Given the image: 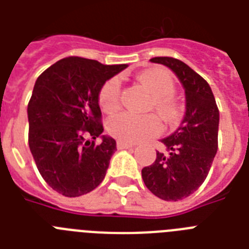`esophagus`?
<instances>
[{
	"label": "esophagus",
	"mask_w": 249,
	"mask_h": 249,
	"mask_svg": "<svg viewBox=\"0 0 249 249\" xmlns=\"http://www.w3.org/2000/svg\"><path fill=\"white\" fill-rule=\"evenodd\" d=\"M116 146L119 150H123V148H130L133 147L132 143H128V142H124V141H117Z\"/></svg>",
	"instance_id": "esophagus-1"
}]
</instances>
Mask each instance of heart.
Instances as JSON below:
<instances>
[{
	"label": "heart",
	"mask_w": 249,
	"mask_h": 249,
	"mask_svg": "<svg viewBox=\"0 0 249 249\" xmlns=\"http://www.w3.org/2000/svg\"><path fill=\"white\" fill-rule=\"evenodd\" d=\"M138 83L152 95L148 108L155 109L169 124L179 120L181 106L174 101L176 83L169 72L163 68H150L137 77ZM121 83L119 77H111L99 89L98 102L105 112L112 113L120 107ZM107 130L112 137L124 142H140L161 133L163 124L156 115H133L123 112L115 115L107 123Z\"/></svg>",
	"instance_id": "1"
}]
</instances>
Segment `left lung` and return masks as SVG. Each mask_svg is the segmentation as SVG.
Segmentation results:
<instances>
[{
  "label": "left lung",
  "instance_id": "obj_1",
  "mask_svg": "<svg viewBox=\"0 0 249 249\" xmlns=\"http://www.w3.org/2000/svg\"><path fill=\"white\" fill-rule=\"evenodd\" d=\"M152 63L164 64L185 88L186 113L181 126L161 140L151 165L142 169L146 187L160 199L177 201L194 194L208 176L218 148L220 111L209 84L182 60L156 56Z\"/></svg>",
  "mask_w": 249,
  "mask_h": 249
}]
</instances>
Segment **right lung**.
Here are the masks:
<instances>
[{"label": "right lung", "instance_id": "add662e5", "mask_svg": "<svg viewBox=\"0 0 249 249\" xmlns=\"http://www.w3.org/2000/svg\"><path fill=\"white\" fill-rule=\"evenodd\" d=\"M124 68L68 56L36 80L27 109L28 143L37 169L56 193L80 196L105 179L116 141L103 136L95 142L103 132L98 93Z\"/></svg>", "mask_w": 249, "mask_h": 249}]
</instances>
